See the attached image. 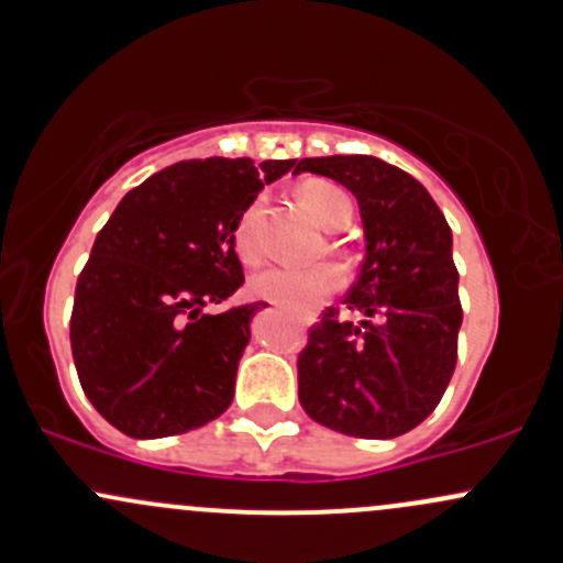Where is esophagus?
Wrapping results in <instances>:
<instances>
[{
    "mask_svg": "<svg viewBox=\"0 0 563 563\" xmlns=\"http://www.w3.org/2000/svg\"><path fill=\"white\" fill-rule=\"evenodd\" d=\"M305 323H312V318H310V316H307V318H305Z\"/></svg>",
    "mask_w": 563,
    "mask_h": 563,
    "instance_id": "1",
    "label": "esophagus"
}]
</instances>
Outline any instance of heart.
<instances>
[{"label":"heart","instance_id":"b5f03b06","mask_svg":"<svg viewBox=\"0 0 563 563\" xmlns=\"http://www.w3.org/2000/svg\"><path fill=\"white\" fill-rule=\"evenodd\" d=\"M299 202L316 216V221L327 229H342L351 223L353 202L340 186L329 180H305L299 186ZM262 199L242 210L234 223V251L245 264H256L262 258ZM345 283V275L336 264L318 262L305 266H269L251 280L253 294L288 307V310H310L321 299L336 294Z\"/></svg>","mask_w":563,"mask_h":563}]
</instances>
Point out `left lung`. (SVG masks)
Returning a JSON list of instances; mask_svg holds the SVG:
<instances>
[{
	"label": "left lung",
	"instance_id": "8db88e82",
	"mask_svg": "<svg viewBox=\"0 0 563 563\" xmlns=\"http://www.w3.org/2000/svg\"><path fill=\"white\" fill-rule=\"evenodd\" d=\"M294 173L342 183L358 199L366 256L340 321L327 307L301 347L299 401L321 426L394 440L434 412L459 358L461 299L453 234L412 175L375 156L301 158Z\"/></svg>",
	"mask_w": 563,
	"mask_h": 563
}]
</instances>
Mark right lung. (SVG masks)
Returning a JSON list of instances; mask_svg holds the SVG:
<instances>
[{
	"instance_id": "right-lung-1",
	"label": "right lung",
	"mask_w": 563,
	"mask_h": 563,
	"mask_svg": "<svg viewBox=\"0 0 563 563\" xmlns=\"http://www.w3.org/2000/svg\"><path fill=\"white\" fill-rule=\"evenodd\" d=\"M294 167L251 158L177 162L121 199L75 286L69 342L88 401L134 440L199 429L234 396L253 305L234 223L264 183ZM266 307V305H264Z\"/></svg>"
}]
</instances>
